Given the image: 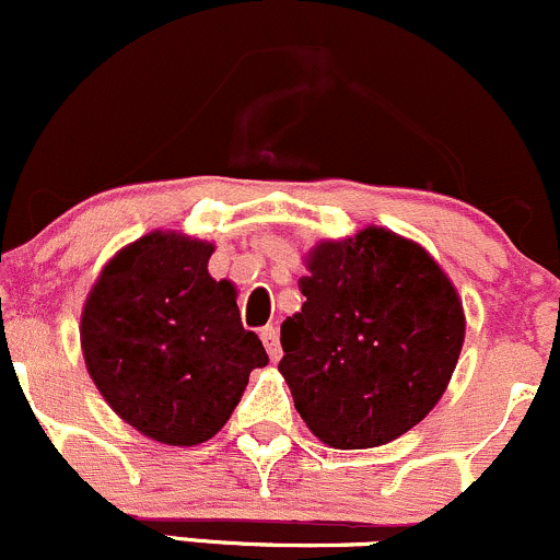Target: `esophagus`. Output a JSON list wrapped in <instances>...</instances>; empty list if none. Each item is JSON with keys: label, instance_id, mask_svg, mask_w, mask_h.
Listing matches in <instances>:
<instances>
[{"label": "esophagus", "instance_id": "esophagus-1", "mask_svg": "<svg viewBox=\"0 0 560 560\" xmlns=\"http://www.w3.org/2000/svg\"><path fill=\"white\" fill-rule=\"evenodd\" d=\"M261 341H264V347H267V352H269V360H280V354H282V350H280V336H278V328L275 326H267V328H261Z\"/></svg>", "mask_w": 560, "mask_h": 560}]
</instances>
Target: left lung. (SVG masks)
<instances>
[{
    "label": "left lung",
    "mask_w": 560,
    "mask_h": 560,
    "mask_svg": "<svg viewBox=\"0 0 560 560\" xmlns=\"http://www.w3.org/2000/svg\"><path fill=\"white\" fill-rule=\"evenodd\" d=\"M306 302L280 326V374L334 448L395 441L432 411L459 360L465 312L424 248L369 226L310 254Z\"/></svg>",
    "instance_id": "1"
}]
</instances>
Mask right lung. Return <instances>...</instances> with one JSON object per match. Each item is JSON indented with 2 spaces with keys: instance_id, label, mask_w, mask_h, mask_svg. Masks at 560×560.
Here are the masks:
<instances>
[{
  "instance_id": "1",
  "label": "right lung",
  "mask_w": 560,
  "mask_h": 560,
  "mask_svg": "<svg viewBox=\"0 0 560 560\" xmlns=\"http://www.w3.org/2000/svg\"><path fill=\"white\" fill-rule=\"evenodd\" d=\"M213 245L154 232L119 250L82 310V352L106 402L167 446L213 438L269 363L240 320L230 280L208 275Z\"/></svg>"
}]
</instances>
